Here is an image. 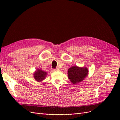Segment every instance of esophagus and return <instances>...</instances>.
<instances>
[{
    "label": "esophagus",
    "mask_w": 120,
    "mask_h": 120,
    "mask_svg": "<svg viewBox=\"0 0 120 120\" xmlns=\"http://www.w3.org/2000/svg\"><path fill=\"white\" fill-rule=\"evenodd\" d=\"M54 71H60V68H57L55 70H54Z\"/></svg>",
    "instance_id": "obj_1"
}]
</instances>
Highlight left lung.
Segmentation results:
<instances>
[{"mask_svg":"<svg viewBox=\"0 0 120 120\" xmlns=\"http://www.w3.org/2000/svg\"><path fill=\"white\" fill-rule=\"evenodd\" d=\"M88 68L77 66L71 67L68 71V78L74 85L82 82L88 75Z\"/></svg>","mask_w":120,"mask_h":120,"instance_id":"1","label":"left lung"}]
</instances>
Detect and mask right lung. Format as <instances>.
Returning a JSON list of instances; mask_svg holds the SVG:
<instances>
[{
  "instance_id": "1",
  "label": "right lung",
  "mask_w": 120,
  "mask_h": 120,
  "mask_svg": "<svg viewBox=\"0 0 120 120\" xmlns=\"http://www.w3.org/2000/svg\"><path fill=\"white\" fill-rule=\"evenodd\" d=\"M34 78L36 81L41 82L45 79L48 73L42 71L41 68H38L34 72Z\"/></svg>"
}]
</instances>
